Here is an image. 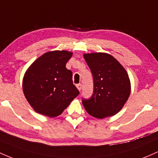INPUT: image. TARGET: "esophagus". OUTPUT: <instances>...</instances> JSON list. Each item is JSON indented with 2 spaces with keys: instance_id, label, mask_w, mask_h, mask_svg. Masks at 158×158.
Masks as SVG:
<instances>
[{
  "instance_id": "34e87169",
  "label": "esophagus",
  "mask_w": 158,
  "mask_h": 158,
  "mask_svg": "<svg viewBox=\"0 0 158 158\" xmlns=\"http://www.w3.org/2000/svg\"><path fill=\"white\" fill-rule=\"evenodd\" d=\"M76 87H77V89H79V91H81L82 90V84H77L76 85Z\"/></svg>"
}]
</instances>
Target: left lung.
I'll use <instances>...</instances> for the list:
<instances>
[{"label": "left lung", "instance_id": "1", "mask_svg": "<svg viewBox=\"0 0 158 158\" xmlns=\"http://www.w3.org/2000/svg\"><path fill=\"white\" fill-rule=\"evenodd\" d=\"M84 58L94 82L92 97L82 100L85 109L98 119L114 115L122 109L130 94V81L127 71L108 54H85Z\"/></svg>", "mask_w": 158, "mask_h": 158}]
</instances>
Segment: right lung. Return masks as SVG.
Wrapping results in <instances>:
<instances>
[{
    "mask_svg": "<svg viewBox=\"0 0 158 158\" xmlns=\"http://www.w3.org/2000/svg\"><path fill=\"white\" fill-rule=\"evenodd\" d=\"M72 55L66 51L47 52L34 61L25 73L23 93L39 114L57 117L79 95L72 71L66 68Z\"/></svg>",
    "mask_w": 158,
    "mask_h": 158,
    "instance_id": "add662e5",
    "label": "right lung"
}]
</instances>
